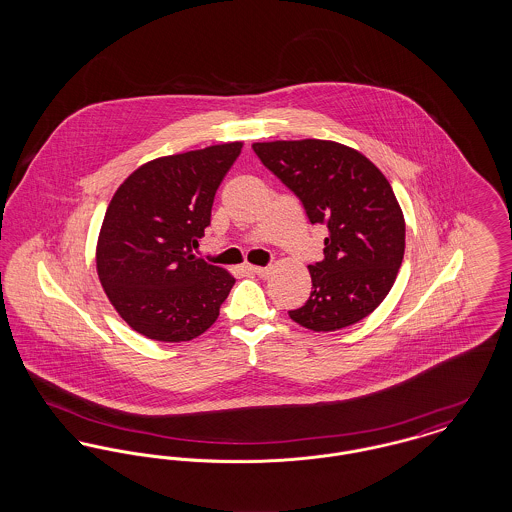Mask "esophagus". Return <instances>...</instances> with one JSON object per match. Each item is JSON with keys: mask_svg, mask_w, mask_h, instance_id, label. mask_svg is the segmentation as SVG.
I'll return each mask as SVG.
<instances>
[{"mask_svg": "<svg viewBox=\"0 0 512 512\" xmlns=\"http://www.w3.org/2000/svg\"><path fill=\"white\" fill-rule=\"evenodd\" d=\"M249 270L253 272V274H257V276H268L270 274V270H272V267H249Z\"/></svg>", "mask_w": 512, "mask_h": 512, "instance_id": "1", "label": "esophagus"}]
</instances>
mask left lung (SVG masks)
<instances>
[{
	"mask_svg": "<svg viewBox=\"0 0 512 512\" xmlns=\"http://www.w3.org/2000/svg\"><path fill=\"white\" fill-rule=\"evenodd\" d=\"M253 151L324 224V259L309 265L313 290L288 315L313 332L368 317L390 293L405 253V219L388 178L353 147L330 140L257 142Z\"/></svg>",
	"mask_w": 512,
	"mask_h": 512,
	"instance_id": "left-lung-1",
	"label": "left lung"
}]
</instances>
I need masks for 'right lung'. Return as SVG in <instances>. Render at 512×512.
Segmentation results:
<instances>
[{"mask_svg":"<svg viewBox=\"0 0 512 512\" xmlns=\"http://www.w3.org/2000/svg\"><path fill=\"white\" fill-rule=\"evenodd\" d=\"M242 142L153 159L113 195L99 230V282L122 320L149 340L180 343L219 318L236 278L197 259L222 178Z\"/></svg>","mask_w":512,"mask_h":512,"instance_id":"right-lung-1","label":"right lung"}]
</instances>
